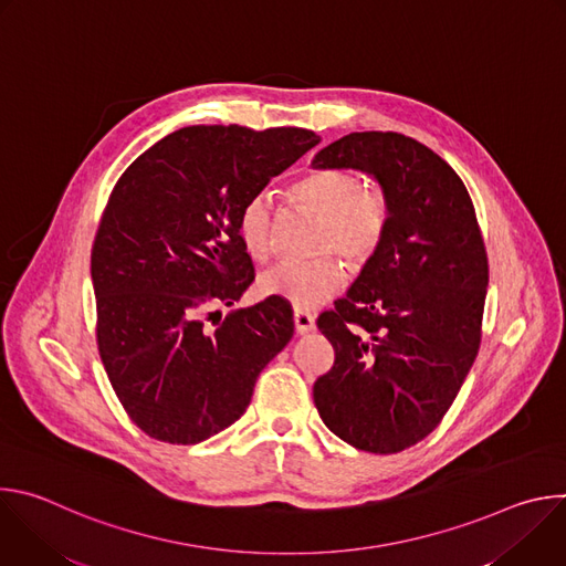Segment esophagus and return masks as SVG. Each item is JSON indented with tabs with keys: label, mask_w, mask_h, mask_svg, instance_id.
I'll list each match as a JSON object with an SVG mask.
<instances>
[{
	"label": "esophagus",
	"mask_w": 566,
	"mask_h": 566,
	"mask_svg": "<svg viewBox=\"0 0 566 566\" xmlns=\"http://www.w3.org/2000/svg\"><path fill=\"white\" fill-rule=\"evenodd\" d=\"M293 325H295V332H297V334H308V332H313V327H315V319H313V315H311L308 311L295 308V311H293Z\"/></svg>",
	"instance_id": "obj_1"
}]
</instances>
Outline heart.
Returning a JSON list of instances; mask_svg holds the SVG:
<instances>
[{
    "instance_id": "b5f03b06",
    "label": "heart",
    "mask_w": 566,
    "mask_h": 566,
    "mask_svg": "<svg viewBox=\"0 0 566 566\" xmlns=\"http://www.w3.org/2000/svg\"><path fill=\"white\" fill-rule=\"evenodd\" d=\"M293 206L322 219L317 253L336 251L352 266L367 264L380 249L389 226V201L380 188L363 186L349 170H315L289 188ZM241 249L255 262H266L275 244L273 208L264 197L244 203L237 217ZM345 282L336 258L315 262H284L260 277V293L295 308L327 302Z\"/></svg>"
}]
</instances>
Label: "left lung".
Instances as JSON below:
<instances>
[{
    "label": "left lung",
    "instance_id": "left-lung-1",
    "mask_svg": "<svg viewBox=\"0 0 566 566\" xmlns=\"http://www.w3.org/2000/svg\"><path fill=\"white\" fill-rule=\"evenodd\" d=\"M311 166L360 170L389 201L378 253L347 297L317 317L336 360L315 380L313 400L336 437L394 454L441 423L476 358L486 247L463 181L410 136L354 132Z\"/></svg>",
    "mask_w": 566,
    "mask_h": 566
}]
</instances>
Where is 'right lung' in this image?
Listing matches in <instances>:
<instances>
[{"instance_id":"1","label":"right lung","mask_w":566,"mask_h":566,"mask_svg":"<svg viewBox=\"0 0 566 566\" xmlns=\"http://www.w3.org/2000/svg\"><path fill=\"white\" fill-rule=\"evenodd\" d=\"M319 143L308 129L192 125L123 172L103 212L92 280L98 352L129 419L151 439L195 446L247 412L260 371L293 336L284 300L230 306L253 280L237 217Z\"/></svg>"}]
</instances>
